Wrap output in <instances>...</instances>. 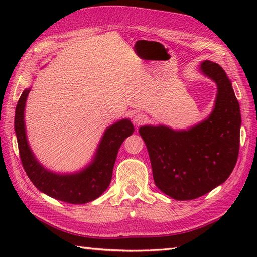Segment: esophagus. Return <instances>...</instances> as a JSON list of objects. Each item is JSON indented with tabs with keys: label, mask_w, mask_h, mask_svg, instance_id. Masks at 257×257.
Masks as SVG:
<instances>
[{
	"label": "esophagus",
	"mask_w": 257,
	"mask_h": 257,
	"mask_svg": "<svg viewBox=\"0 0 257 257\" xmlns=\"http://www.w3.org/2000/svg\"><path fill=\"white\" fill-rule=\"evenodd\" d=\"M133 120H134V123L136 125H141L147 121V116L144 113H136L134 118H133Z\"/></svg>",
	"instance_id": "1"
}]
</instances>
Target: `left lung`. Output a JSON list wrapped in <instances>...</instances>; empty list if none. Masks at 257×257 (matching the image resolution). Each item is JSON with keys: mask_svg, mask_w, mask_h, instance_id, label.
I'll return each instance as SVG.
<instances>
[{"mask_svg": "<svg viewBox=\"0 0 257 257\" xmlns=\"http://www.w3.org/2000/svg\"><path fill=\"white\" fill-rule=\"evenodd\" d=\"M199 70L217 87L209 117L183 130L162 124L139 128L156 185L178 201L200 198L226 181L238 156L242 121L231 80L211 61L202 62Z\"/></svg>", "mask_w": 257, "mask_h": 257, "instance_id": "obj_1", "label": "left lung"}]
</instances>
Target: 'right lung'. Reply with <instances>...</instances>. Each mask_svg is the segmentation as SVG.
Listing matches in <instances>:
<instances>
[{
	"instance_id": "add662e5",
	"label": "right lung",
	"mask_w": 257,
	"mask_h": 257,
	"mask_svg": "<svg viewBox=\"0 0 257 257\" xmlns=\"http://www.w3.org/2000/svg\"><path fill=\"white\" fill-rule=\"evenodd\" d=\"M30 90L31 87L22 92L16 105L14 120L21 161L27 177L41 192L56 200L72 204H84L94 201L110 184L120 146L135 132L132 121L129 119H121L109 125L102 135L91 162L80 171L53 172L38 162L27 140L24 111Z\"/></svg>"
}]
</instances>
